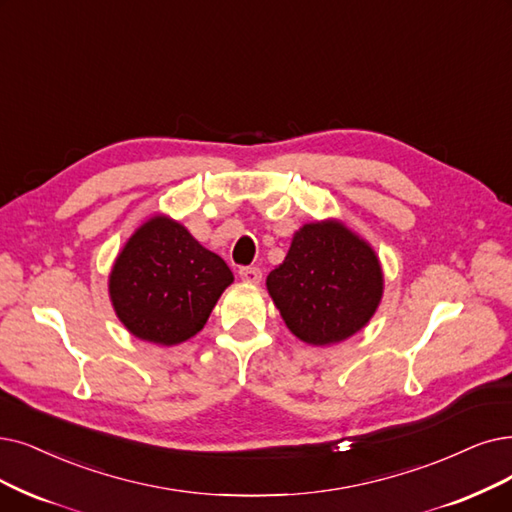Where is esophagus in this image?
I'll return each mask as SVG.
<instances>
[{"label": "esophagus", "mask_w": 512, "mask_h": 512, "mask_svg": "<svg viewBox=\"0 0 512 512\" xmlns=\"http://www.w3.org/2000/svg\"><path fill=\"white\" fill-rule=\"evenodd\" d=\"M239 277L245 281V283H260L262 279V271L258 267H243L239 271Z\"/></svg>", "instance_id": "obj_1"}]
</instances>
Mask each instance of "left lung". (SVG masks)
I'll return each instance as SVG.
<instances>
[{
  "label": "left lung",
  "instance_id": "left-lung-1",
  "mask_svg": "<svg viewBox=\"0 0 512 512\" xmlns=\"http://www.w3.org/2000/svg\"><path fill=\"white\" fill-rule=\"evenodd\" d=\"M267 290L288 330L311 346H330L370 323L384 294L382 264L359 233L338 218L306 222Z\"/></svg>",
  "mask_w": 512,
  "mask_h": 512
}]
</instances>
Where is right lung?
<instances>
[{
	"mask_svg": "<svg viewBox=\"0 0 512 512\" xmlns=\"http://www.w3.org/2000/svg\"><path fill=\"white\" fill-rule=\"evenodd\" d=\"M233 273L185 224L153 214L130 235L109 273L117 319L138 340L187 342L203 330Z\"/></svg>",
	"mask_w": 512,
	"mask_h": 512,
	"instance_id": "1",
	"label": "right lung"
}]
</instances>
